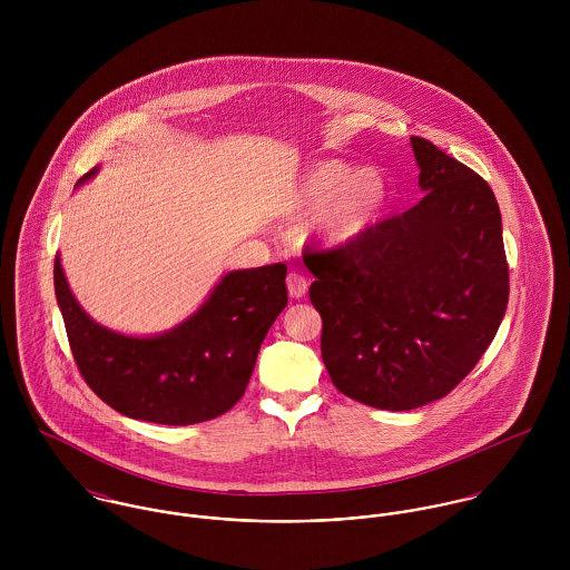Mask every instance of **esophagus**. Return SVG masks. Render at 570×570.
Returning <instances> with one entry per match:
<instances>
[{"mask_svg":"<svg viewBox=\"0 0 570 570\" xmlns=\"http://www.w3.org/2000/svg\"><path fill=\"white\" fill-rule=\"evenodd\" d=\"M307 278L301 274V272H289L287 274V292L292 298H303L307 294Z\"/></svg>","mask_w":570,"mask_h":570,"instance_id":"obj_1","label":"esophagus"}]
</instances>
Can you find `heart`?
I'll use <instances>...</instances> for the list:
<instances>
[{"mask_svg":"<svg viewBox=\"0 0 570 570\" xmlns=\"http://www.w3.org/2000/svg\"><path fill=\"white\" fill-rule=\"evenodd\" d=\"M389 202L386 177L373 168H353L340 160L307 166L283 197L292 217L316 215L314 230L328 247L364 239L380 222Z\"/></svg>","mask_w":570,"mask_h":570,"instance_id":"b5f03b06","label":"heart"}]
</instances>
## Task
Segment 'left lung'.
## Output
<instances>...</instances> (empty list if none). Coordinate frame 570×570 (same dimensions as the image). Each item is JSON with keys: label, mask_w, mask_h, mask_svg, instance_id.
Segmentation results:
<instances>
[{"label": "left lung", "mask_w": 570, "mask_h": 570, "mask_svg": "<svg viewBox=\"0 0 570 570\" xmlns=\"http://www.w3.org/2000/svg\"><path fill=\"white\" fill-rule=\"evenodd\" d=\"M425 193L364 239L303 254L316 276L321 351L333 386L366 406L445 397L488 351L509 301L500 208L488 181L410 138Z\"/></svg>", "instance_id": "8db88e82"}]
</instances>
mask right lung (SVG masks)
<instances>
[{"instance_id":"obj_1","label":"right lung","mask_w":570,"mask_h":570,"mask_svg":"<svg viewBox=\"0 0 570 570\" xmlns=\"http://www.w3.org/2000/svg\"><path fill=\"white\" fill-rule=\"evenodd\" d=\"M285 276V263L228 272L181 325L134 337L94 323L55 258V294L82 380L120 414L164 425L215 419L244 397L261 342L287 305Z\"/></svg>"}]
</instances>
